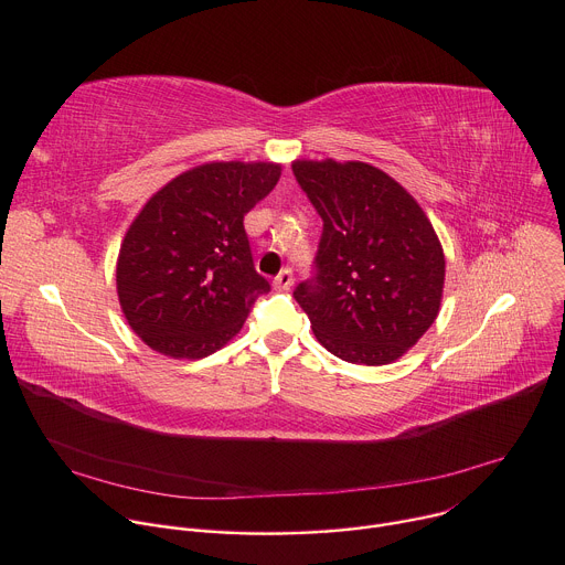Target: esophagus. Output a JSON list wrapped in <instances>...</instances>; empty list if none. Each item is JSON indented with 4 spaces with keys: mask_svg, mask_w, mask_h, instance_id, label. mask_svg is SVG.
I'll use <instances>...</instances> for the list:
<instances>
[{
    "mask_svg": "<svg viewBox=\"0 0 565 565\" xmlns=\"http://www.w3.org/2000/svg\"><path fill=\"white\" fill-rule=\"evenodd\" d=\"M291 285H294V274H291V269H282V271L276 276V280H274V287L280 289V291L289 289Z\"/></svg>",
    "mask_w": 565,
    "mask_h": 565,
    "instance_id": "obj_1",
    "label": "esophagus"
}]
</instances>
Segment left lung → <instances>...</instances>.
Segmentation results:
<instances>
[{
  "label": "left lung",
  "instance_id": "left-lung-1",
  "mask_svg": "<svg viewBox=\"0 0 565 565\" xmlns=\"http://www.w3.org/2000/svg\"><path fill=\"white\" fill-rule=\"evenodd\" d=\"M323 221L312 278L294 298L317 340L342 360L387 364L436 321L445 255L415 198L362 161H294Z\"/></svg>",
  "mask_w": 565,
  "mask_h": 565
}]
</instances>
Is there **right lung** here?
<instances>
[{"label": "right lung", "instance_id": "add662e5", "mask_svg": "<svg viewBox=\"0 0 565 565\" xmlns=\"http://www.w3.org/2000/svg\"><path fill=\"white\" fill-rule=\"evenodd\" d=\"M280 166L216 161L157 191L129 225L116 285L131 330L171 358H205L235 338L269 280L255 271L244 216Z\"/></svg>", "mask_w": 565, "mask_h": 565}]
</instances>
